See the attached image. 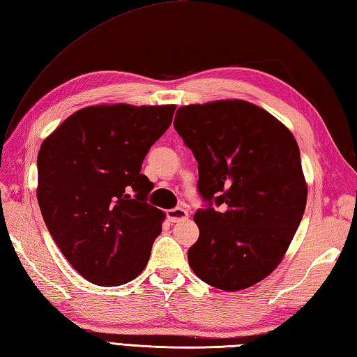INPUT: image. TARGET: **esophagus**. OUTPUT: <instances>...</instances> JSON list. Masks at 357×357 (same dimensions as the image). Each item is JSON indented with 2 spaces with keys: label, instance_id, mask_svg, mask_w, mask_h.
Returning <instances> with one entry per match:
<instances>
[{
  "label": "esophagus",
  "instance_id": "obj_1",
  "mask_svg": "<svg viewBox=\"0 0 357 357\" xmlns=\"http://www.w3.org/2000/svg\"><path fill=\"white\" fill-rule=\"evenodd\" d=\"M167 218L172 222H178V221H184L188 218V212L183 207H174L167 211Z\"/></svg>",
  "mask_w": 357,
  "mask_h": 357
}]
</instances>
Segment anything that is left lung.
<instances>
[{"label":"left lung","instance_id":"1","mask_svg":"<svg viewBox=\"0 0 357 357\" xmlns=\"http://www.w3.org/2000/svg\"><path fill=\"white\" fill-rule=\"evenodd\" d=\"M173 125L198 160V192L207 202L193 215L199 238L188 264L222 291L261 282L282 261L306 207L294 136L246 100L187 105Z\"/></svg>","mask_w":357,"mask_h":357}]
</instances>
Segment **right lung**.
Listing matches in <instances>:
<instances>
[{
	"mask_svg": "<svg viewBox=\"0 0 357 357\" xmlns=\"http://www.w3.org/2000/svg\"><path fill=\"white\" fill-rule=\"evenodd\" d=\"M174 108L94 105L41 144V215L61 254L91 283L125 284L149 263L165 213L146 202L151 183L141 169Z\"/></svg>",
	"mask_w": 357,
	"mask_h": 357,
	"instance_id": "obj_1",
	"label": "right lung"
}]
</instances>
